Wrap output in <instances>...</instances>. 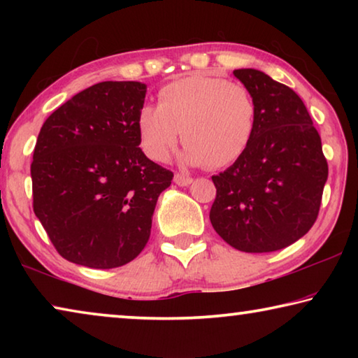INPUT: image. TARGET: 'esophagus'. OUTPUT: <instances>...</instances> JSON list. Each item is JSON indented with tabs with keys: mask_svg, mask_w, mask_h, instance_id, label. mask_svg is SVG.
I'll return each mask as SVG.
<instances>
[{
	"mask_svg": "<svg viewBox=\"0 0 358 358\" xmlns=\"http://www.w3.org/2000/svg\"><path fill=\"white\" fill-rule=\"evenodd\" d=\"M173 181L178 186H189L192 183V178L187 177V175H183V173H175Z\"/></svg>",
	"mask_w": 358,
	"mask_h": 358,
	"instance_id": "obj_1",
	"label": "esophagus"
}]
</instances>
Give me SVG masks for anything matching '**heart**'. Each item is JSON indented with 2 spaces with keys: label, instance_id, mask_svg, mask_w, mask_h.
I'll list each match as a JSON object with an SVG mask.
<instances>
[{
  "label": "heart",
  "instance_id": "b5f03b06",
  "mask_svg": "<svg viewBox=\"0 0 358 358\" xmlns=\"http://www.w3.org/2000/svg\"><path fill=\"white\" fill-rule=\"evenodd\" d=\"M257 117L256 98L243 83L192 74L164 85L157 106L138 110L137 131L150 159L166 161L181 132L187 164L220 169L243 156L256 136Z\"/></svg>",
  "mask_w": 358,
  "mask_h": 358
}]
</instances>
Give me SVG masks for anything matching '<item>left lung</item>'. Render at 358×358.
<instances>
[{
    "label": "left lung",
    "instance_id": "left-lung-1",
    "mask_svg": "<svg viewBox=\"0 0 358 358\" xmlns=\"http://www.w3.org/2000/svg\"><path fill=\"white\" fill-rule=\"evenodd\" d=\"M234 76L257 102V129L243 156L211 180L217 235L243 252H271L301 238L316 222L329 164L305 104L262 71Z\"/></svg>",
    "mask_w": 358,
    "mask_h": 358
}]
</instances>
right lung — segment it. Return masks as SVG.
I'll use <instances>...</instances> for the list:
<instances>
[{
	"label": "right lung",
	"mask_w": 358,
	"mask_h": 358,
	"mask_svg": "<svg viewBox=\"0 0 358 358\" xmlns=\"http://www.w3.org/2000/svg\"><path fill=\"white\" fill-rule=\"evenodd\" d=\"M147 85L101 82L72 96L42 124L31 180L33 210L62 257L90 268L131 262L173 173L138 148Z\"/></svg>",
	"instance_id": "1"
}]
</instances>
